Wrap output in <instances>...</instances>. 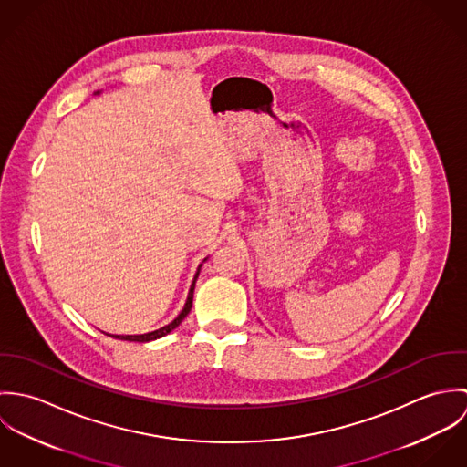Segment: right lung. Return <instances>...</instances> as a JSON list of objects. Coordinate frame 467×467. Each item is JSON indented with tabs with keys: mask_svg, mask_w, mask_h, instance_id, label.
Wrapping results in <instances>:
<instances>
[{
	"mask_svg": "<svg viewBox=\"0 0 467 467\" xmlns=\"http://www.w3.org/2000/svg\"><path fill=\"white\" fill-rule=\"evenodd\" d=\"M99 93V91H97ZM206 261V259H204ZM200 267H198V271H196V276H194V280H192V285H191V289H189V296H187V302H185V307H183V311L169 324V326H165V327H161V329H158V331H152V333L147 334H113V337H117V339H126V341H140V343H143V341H152V339H158V337H161V336H165V334L171 333V331H174L183 320H185V317L191 313V309H192V298H194V287H196V280H198V276H200ZM111 336V334H109Z\"/></svg>",
	"mask_w": 467,
	"mask_h": 467,
	"instance_id": "right-lung-1",
	"label": "right lung"
}]
</instances>
